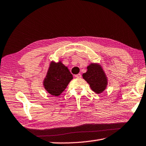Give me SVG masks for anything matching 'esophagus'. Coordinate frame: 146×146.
<instances>
[{"instance_id": "esophagus-1", "label": "esophagus", "mask_w": 146, "mask_h": 146, "mask_svg": "<svg viewBox=\"0 0 146 146\" xmlns=\"http://www.w3.org/2000/svg\"><path fill=\"white\" fill-rule=\"evenodd\" d=\"M75 77L78 78H80L82 77V75H81L80 74H77V75H75Z\"/></svg>"}]
</instances>
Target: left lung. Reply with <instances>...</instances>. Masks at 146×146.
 <instances>
[{
    "instance_id": "obj_1",
    "label": "left lung",
    "mask_w": 146,
    "mask_h": 146,
    "mask_svg": "<svg viewBox=\"0 0 146 146\" xmlns=\"http://www.w3.org/2000/svg\"><path fill=\"white\" fill-rule=\"evenodd\" d=\"M87 68V72L82 75L83 78L90 84L94 92L101 93L108 84L107 78L102 67L97 64H91Z\"/></svg>"
}]
</instances>
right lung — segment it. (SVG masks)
Here are the masks:
<instances>
[{
	"label": "right lung",
	"mask_w": 146,
	"mask_h": 146,
	"mask_svg": "<svg viewBox=\"0 0 146 146\" xmlns=\"http://www.w3.org/2000/svg\"><path fill=\"white\" fill-rule=\"evenodd\" d=\"M73 79L72 74L61 62H51L44 80L46 90L53 96H58L63 92Z\"/></svg>",
	"instance_id": "1"
}]
</instances>
